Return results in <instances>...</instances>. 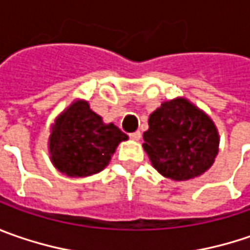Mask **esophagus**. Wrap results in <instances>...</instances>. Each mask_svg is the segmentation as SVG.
I'll use <instances>...</instances> for the list:
<instances>
[{
	"instance_id": "esophagus-1",
	"label": "esophagus",
	"mask_w": 250,
	"mask_h": 250,
	"mask_svg": "<svg viewBox=\"0 0 250 250\" xmlns=\"http://www.w3.org/2000/svg\"><path fill=\"white\" fill-rule=\"evenodd\" d=\"M128 136H130V138H131V140H134V141H138V140L141 138V133H140V131H134V133H130Z\"/></svg>"
}]
</instances>
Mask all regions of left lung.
Instances as JSON below:
<instances>
[{
    "label": "left lung",
    "instance_id": "1",
    "mask_svg": "<svg viewBox=\"0 0 250 250\" xmlns=\"http://www.w3.org/2000/svg\"><path fill=\"white\" fill-rule=\"evenodd\" d=\"M144 149L165 178L188 180L210 168L218 152L212 120L186 99L164 102L148 120Z\"/></svg>",
    "mask_w": 250,
    "mask_h": 250
}]
</instances>
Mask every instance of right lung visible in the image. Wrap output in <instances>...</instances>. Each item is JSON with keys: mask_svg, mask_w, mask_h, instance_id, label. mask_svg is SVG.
Masks as SVG:
<instances>
[{"mask_svg": "<svg viewBox=\"0 0 250 250\" xmlns=\"http://www.w3.org/2000/svg\"><path fill=\"white\" fill-rule=\"evenodd\" d=\"M127 140L113 123L104 125L88 102L77 101L56 120L50 134V155L60 172L82 178L109 164L119 143Z\"/></svg>", "mask_w": 250, "mask_h": 250, "instance_id": "1", "label": "right lung"}]
</instances>
